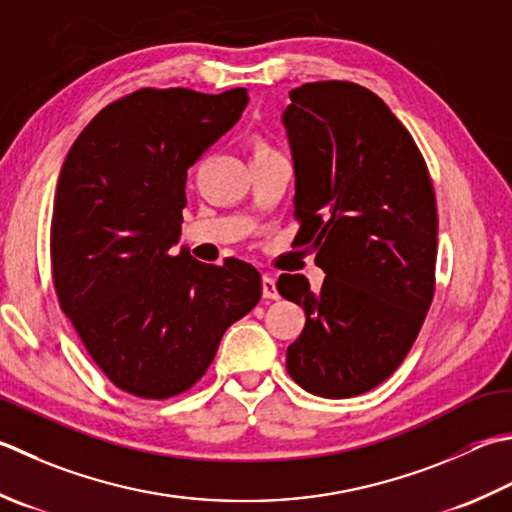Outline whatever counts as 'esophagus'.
<instances>
[{
	"instance_id": "esophagus-1",
	"label": "esophagus",
	"mask_w": 512,
	"mask_h": 512,
	"mask_svg": "<svg viewBox=\"0 0 512 512\" xmlns=\"http://www.w3.org/2000/svg\"><path fill=\"white\" fill-rule=\"evenodd\" d=\"M262 295H264L266 299H277V297H279L275 279L270 277V275H264V277H262Z\"/></svg>"
}]
</instances>
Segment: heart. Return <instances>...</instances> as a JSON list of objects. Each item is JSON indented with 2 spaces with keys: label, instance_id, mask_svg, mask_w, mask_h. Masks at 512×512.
<instances>
[{
  "label": "heart",
  "instance_id": "obj_1",
  "mask_svg": "<svg viewBox=\"0 0 512 512\" xmlns=\"http://www.w3.org/2000/svg\"><path fill=\"white\" fill-rule=\"evenodd\" d=\"M270 150H273V148H270L266 142H262V139H257V142H255V153H253V155H257V153H270Z\"/></svg>",
  "mask_w": 512,
  "mask_h": 512
}]
</instances>
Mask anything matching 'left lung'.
<instances>
[{
  "label": "left lung",
  "mask_w": 512,
  "mask_h": 512,
  "mask_svg": "<svg viewBox=\"0 0 512 512\" xmlns=\"http://www.w3.org/2000/svg\"><path fill=\"white\" fill-rule=\"evenodd\" d=\"M295 162L297 246L315 250L322 290L284 273L304 308L288 375L319 397L368 393L395 373L435 295L437 204L422 150L368 88L313 82L284 113Z\"/></svg>",
  "instance_id": "1"
}]
</instances>
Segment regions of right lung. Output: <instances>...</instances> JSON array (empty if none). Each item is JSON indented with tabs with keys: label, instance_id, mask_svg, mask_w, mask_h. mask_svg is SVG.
<instances>
[{
	"label": "right lung",
	"instance_id": "1",
	"mask_svg": "<svg viewBox=\"0 0 512 512\" xmlns=\"http://www.w3.org/2000/svg\"><path fill=\"white\" fill-rule=\"evenodd\" d=\"M246 104V88H139L99 110L68 150L50 222L53 286L88 355L124 393H186L226 328L262 297V275L242 259L170 255L188 168Z\"/></svg>",
	"mask_w": 512,
	"mask_h": 512
}]
</instances>
